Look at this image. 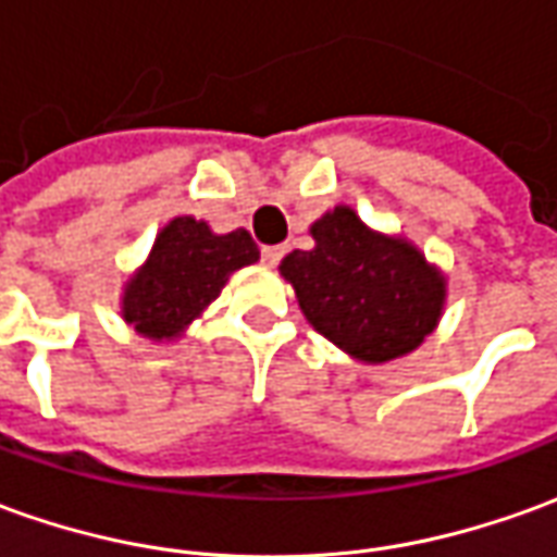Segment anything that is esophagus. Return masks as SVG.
<instances>
[{"label": "esophagus", "mask_w": 557, "mask_h": 557, "mask_svg": "<svg viewBox=\"0 0 557 557\" xmlns=\"http://www.w3.org/2000/svg\"><path fill=\"white\" fill-rule=\"evenodd\" d=\"M260 255H263V263H267V267H275V263L285 257V245H267Z\"/></svg>", "instance_id": "34e87169"}]
</instances>
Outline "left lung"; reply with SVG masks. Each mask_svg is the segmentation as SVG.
I'll list each match as a JSON object with an SVG mask.
<instances>
[{"label": "left lung", "instance_id": "obj_1", "mask_svg": "<svg viewBox=\"0 0 557 557\" xmlns=\"http://www.w3.org/2000/svg\"><path fill=\"white\" fill-rule=\"evenodd\" d=\"M315 248L290 251L278 272L312 327L360 363H388L431 336L448 297L446 272L403 233H379L351 206L309 227Z\"/></svg>", "mask_w": 557, "mask_h": 557}]
</instances>
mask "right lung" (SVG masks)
<instances>
[{
	"instance_id": "obj_1",
	"label": "right lung",
	"mask_w": 557,
	"mask_h": 557,
	"mask_svg": "<svg viewBox=\"0 0 557 557\" xmlns=\"http://www.w3.org/2000/svg\"><path fill=\"white\" fill-rule=\"evenodd\" d=\"M257 260L248 230L214 233L209 221L178 214L160 227L145 263L121 287V318L148 343H178L230 275Z\"/></svg>"
}]
</instances>
